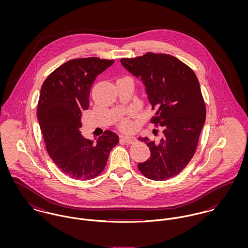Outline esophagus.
I'll return each mask as SVG.
<instances>
[{
    "mask_svg": "<svg viewBox=\"0 0 248 248\" xmlns=\"http://www.w3.org/2000/svg\"><path fill=\"white\" fill-rule=\"evenodd\" d=\"M122 140L126 142V143H128V144H132V143L136 141V139L134 137H123Z\"/></svg>",
    "mask_w": 248,
    "mask_h": 248,
    "instance_id": "34e87169",
    "label": "esophagus"
}]
</instances>
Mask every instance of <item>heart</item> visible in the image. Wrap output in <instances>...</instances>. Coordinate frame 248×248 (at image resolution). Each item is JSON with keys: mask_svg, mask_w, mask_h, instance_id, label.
Segmentation results:
<instances>
[{"mask_svg": "<svg viewBox=\"0 0 248 248\" xmlns=\"http://www.w3.org/2000/svg\"><path fill=\"white\" fill-rule=\"evenodd\" d=\"M118 128L122 132H132L135 128V124L132 119V115L129 114L125 117H122L118 122Z\"/></svg>", "mask_w": 248, "mask_h": 248, "instance_id": "obj_1", "label": "heart"}]
</instances>
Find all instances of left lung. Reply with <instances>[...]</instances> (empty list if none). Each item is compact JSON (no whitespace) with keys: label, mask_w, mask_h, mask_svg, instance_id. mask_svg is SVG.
I'll list each match as a JSON object with an SVG mask.
<instances>
[{"label":"left lung","mask_w":248,"mask_h":248,"mask_svg":"<svg viewBox=\"0 0 248 248\" xmlns=\"http://www.w3.org/2000/svg\"><path fill=\"white\" fill-rule=\"evenodd\" d=\"M120 62L141 79L152 108H156L151 122L163 133L158 142L139 139L147 144L151 156L138 168L153 180L176 177L194 156L205 122L206 106L198 77L190 67L167 53L147 52Z\"/></svg>","instance_id":"8db88e82"}]
</instances>
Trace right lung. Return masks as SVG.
I'll use <instances>...</instances> for the list:
<instances>
[{
    "instance_id": "add662e5",
    "label": "right lung",
    "mask_w": 248,
    "mask_h": 248,
    "mask_svg": "<svg viewBox=\"0 0 248 248\" xmlns=\"http://www.w3.org/2000/svg\"><path fill=\"white\" fill-rule=\"evenodd\" d=\"M113 62L98 57L72 59L52 71L42 85L37 117L46 148L54 164L71 178L98 177L119 142L111 131H105L96 143L83 138L79 131L92 85Z\"/></svg>"
}]
</instances>
